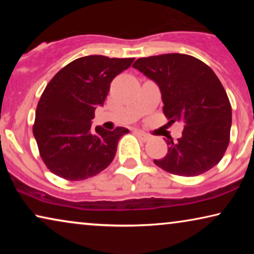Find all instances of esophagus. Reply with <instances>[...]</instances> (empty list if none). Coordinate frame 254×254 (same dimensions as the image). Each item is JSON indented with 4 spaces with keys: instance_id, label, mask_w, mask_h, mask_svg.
I'll return each mask as SVG.
<instances>
[{
    "instance_id": "obj_1",
    "label": "esophagus",
    "mask_w": 254,
    "mask_h": 254,
    "mask_svg": "<svg viewBox=\"0 0 254 254\" xmlns=\"http://www.w3.org/2000/svg\"><path fill=\"white\" fill-rule=\"evenodd\" d=\"M136 135L138 136V138H140V140L143 141V142H147L149 138H150V136H149L148 134H145L144 131H142V130H137Z\"/></svg>"
}]
</instances>
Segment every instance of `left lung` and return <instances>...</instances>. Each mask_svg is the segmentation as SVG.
I'll return each mask as SVG.
<instances>
[{
	"label": "left lung",
	"mask_w": 254,
	"mask_h": 254,
	"mask_svg": "<svg viewBox=\"0 0 254 254\" xmlns=\"http://www.w3.org/2000/svg\"><path fill=\"white\" fill-rule=\"evenodd\" d=\"M133 67L158 85L165 117L185 125L182 137L170 138L168 154L155 164L184 177L214 168L228 148L232 114L215 72L199 59L179 53L137 59Z\"/></svg>",
	"instance_id": "1"
}]
</instances>
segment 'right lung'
I'll use <instances>...</instances> for the list:
<instances>
[{"mask_svg":"<svg viewBox=\"0 0 254 254\" xmlns=\"http://www.w3.org/2000/svg\"><path fill=\"white\" fill-rule=\"evenodd\" d=\"M134 58L89 55L62 68L44 90L36 111L33 135L41 158L54 175L88 179L111 164L118 142L129 133L91 128L97 106H103L112 79L133 64Z\"/></svg>","mask_w":254,"mask_h":254,"instance_id":"1","label":"right lung"}]
</instances>
